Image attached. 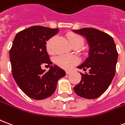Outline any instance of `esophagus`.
Instances as JSON below:
<instances>
[{"label":"esophagus","mask_w":125,"mask_h":125,"mask_svg":"<svg viewBox=\"0 0 125 125\" xmlns=\"http://www.w3.org/2000/svg\"><path fill=\"white\" fill-rule=\"evenodd\" d=\"M71 73V71H66V74L67 75H69V74H70V73Z\"/></svg>","instance_id":"obj_1"}]
</instances>
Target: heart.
I'll return each mask as SVG.
<instances>
[{
	"mask_svg": "<svg viewBox=\"0 0 125 125\" xmlns=\"http://www.w3.org/2000/svg\"><path fill=\"white\" fill-rule=\"evenodd\" d=\"M67 38L69 41V42L71 47L79 46L81 47L83 44V39L80 35L73 33H69L67 35ZM54 41V37L51 38L46 43V50L49 54L54 53V49L52 48V42ZM77 60L73 56L60 55L56 58V64L58 66L65 69H68L75 64Z\"/></svg>",
	"mask_w": 125,
	"mask_h": 125,
	"instance_id": "heart-1",
	"label": "heart"
}]
</instances>
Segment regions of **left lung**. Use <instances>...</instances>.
I'll return each instance as SVG.
<instances>
[{
    "label": "left lung",
    "instance_id": "1",
    "mask_svg": "<svg viewBox=\"0 0 125 125\" xmlns=\"http://www.w3.org/2000/svg\"><path fill=\"white\" fill-rule=\"evenodd\" d=\"M86 38L89 46L88 57L77 66L88 73H81V81L73 88L78 96L87 99L100 96L107 90L116 70L118 53L113 39L94 28L73 30Z\"/></svg>",
    "mask_w": 125,
    "mask_h": 125
}]
</instances>
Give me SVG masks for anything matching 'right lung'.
<instances>
[{"mask_svg": "<svg viewBox=\"0 0 125 125\" xmlns=\"http://www.w3.org/2000/svg\"><path fill=\"white\" fill-rule=\"evenodd\" d=\"M58 29L32 26L17 33L10 59L15 81L27 96L43 100L52 95L58 80L65 75L58 65H51L46 71L42 65L52 63L46 51V41L58 33Z\"/></svg>", "mask_w": 125, "mask_h": 125, "instance_id": "right-lung-1", "label": "right lung"}]
</instances>
